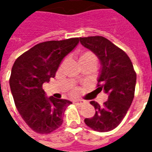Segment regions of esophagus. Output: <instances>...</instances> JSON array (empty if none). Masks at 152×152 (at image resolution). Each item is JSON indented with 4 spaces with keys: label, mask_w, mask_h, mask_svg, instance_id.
I'll list each match as a JSON object with an SVG mask.
<instances>
[{
    "label": "esophagus",
    "mask_w": 152,
    "mask_h": 152,
    "mask_svg": "<svg viewBox=\"0 0 152 152\" xmlns=\"http://www.w3.org/2000/svg\"><path fill=\"white\" fill-rule=\"evenodd\" d=\"M74 102L76 103V105H79V106H82L86 103V102H85V101H83V100H76V101H74Z\"/></svg>",
    "instance_id": "esophagus-1"
}]
</instances>
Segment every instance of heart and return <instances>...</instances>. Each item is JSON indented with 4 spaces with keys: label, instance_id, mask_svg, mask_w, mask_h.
I'll return each mask as SVG.
<instances>
[{
    "label": "heart",
    "instance_id": "obj_1",
    "mask_svg": "<svg viewBox=\"0 0 152 152\" xmlns=\"http://www.w3.org/2000/svg\"><path fill=\"white\" fill-rule=\"evenodd\" d=\"M85 60H90V61H94L97 63V58L90 51H86L85 53H83L82 55L80 58V61H85Z\"/></svg>",
    "mask_w": 152,
    "mask_h": 152
}]
</instances>
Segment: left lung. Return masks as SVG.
Segmentation results:
<instances>
[{
	"label": "left lung",
	"mask_w": 152,
	"mask_h": 152,
	"mask_svg": "<svg viewBox=\"0 0 152 152\" xmlns=\"http://www.w3.org/2000/svg\"><path fill=\"white\" fill-rule=\"evenodd\" d=\"M80 41L99 58L101 72L98 79V93L103 90L108 99L100 106L95 101L92 118H86L87 126L98 132L114 129L124 119L134 97L136 72L126 53L101 36L80 37Z\"/></svg>",
	"instance_id": "obj_1"
}]
</instances>
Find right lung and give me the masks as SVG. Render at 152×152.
Instances as JSON below:
<instances>
[{"mask_svg": "<svg viewBox=\"0 0 152 152\" xmlns=\"http://www.w3.org/2000/svg\"><path fill=\"white\" fill-rule=\"evenodd\" d=\"M79 43V38L39 43L15 60L10 86L16 107L29 127L50 134L62 125L66 108L72 102L45 96L42 86L54 77L60 63Z\"/></svg>", "mask_w": 152, "mask_h": 152, "instance_id": "add662e5", "label": "right lung"}]
</instances>
